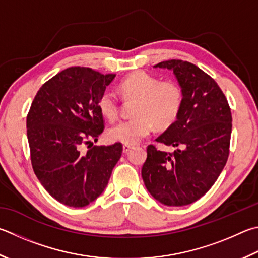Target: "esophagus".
I'll return each instance as SVG.
<instances>
[{
  "label": "esophagus",
  "mask_w": 258,
  "mask_h": 258,
  "mask_svg": "<svg viewBox=\"0 0 258 258\" xmlns=\"http://www.w3.org/2000/svg\"><path fill=\"white\" fill-rule=\"evenodd\" d=\"M131 149H132V145H127V144L123 145V152L124 153H128Z\"/></svg>",
  "instance_id": "34e87169"
}]
</instances>
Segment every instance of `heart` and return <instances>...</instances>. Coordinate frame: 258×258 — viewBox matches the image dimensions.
<instances>
[{
  "label": "heart",
  "mask_w": 258,
  "mask_h": 258,
  "mask_svg": "<svg viewBox=\"0 0 258 258\" xmlns=\"http://www.w3.org/2000/svg\"><path fill=\"white\" fill-rule=\"evenodd\" d=\"M125 100L135 101L133 118L121 120L107 132L110 141L134 145L150 134L153 125L167 128L174 123L182 104V90L176 82L163 81L145 72H135L118 86ZM101 115L114 120L119 113L116 96L109 90L101 93L98 100Z\"/></svg>",
  "instance_id": "obj_1"
}]
</instances>
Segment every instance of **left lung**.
<instances>
[{"label": "left lung", "mask_w": 258, "mask_h": 258, "mask_svg": "<svg viewBox=\"0 0 258 258\" xmlns=\"http://www.w3.org/2000/svg\"><path fill=\"white\" fill-rule=\"evenodd\" d=\"M153 68L174 72L182 90V104L176 120L156 139L176 150L168 153L149 145L142 178L159 202L182 207L202 198L226 166L231 111L218 83L196 65L170 59Z\"/></svg>", "instance_id": "left-lung-1"}]
</instances>
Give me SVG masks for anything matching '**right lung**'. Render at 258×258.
<instances>
[{
	"mask_svg": "<svg viewBox=\"0 0 258 258\" xmlns=\"http://www.w3.org/2000/svg\"><path fill=\"white\" fill-rule=\"evenodd\" d=\"M115 77L89 68L63 70L41 86L28 113L35 174L44 188L68 207L93 202L121 156L120 143L92 147V140L96 142L104 131L98 100ZM84 144H89L87 153L82 152Z\"/></svg>",
	"mask_w": 258,
	"mask_h": 258,
	"instance_id": "obj_1",
	"label": "right lung"
}]
</instances>
